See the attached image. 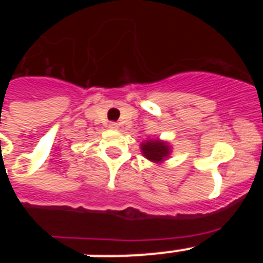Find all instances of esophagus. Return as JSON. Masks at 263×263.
Wrapping results in <instances>:
<instances>
[{
    "label": "esophagus",
    "instance_id": "1",
    "mask_svg": "<svg viewBox=\"0 0 263 263\" xmlns=\"http://www.w3.org/2000/svg\"><path fill=\"white\" fill-rule=\"evenodd\" d=\"M109 127L113 130H116V129H118V125L116 124V122H110V124H109Z\"/></svg>",
    "mask_w": 263,
    "mask_h": 263
}]
</instances>
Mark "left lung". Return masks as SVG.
I'll return each mask as SVG.
<instances>
[{"instance_id":"1","label":"left lung","mask_w":263,"mask_h":263,"mask_svg":"<svg viewBox=\"0 0 263 263\" xmlns=\"http://www.w3.org/2000/svg\"><path fill=\"white\" fill-rule=\"evenodd\" d=\"M141 153L150 162L160 164L166 159H168L173 153V146L163 139L148 138L141 143Z\"/></svg>"}]
</instances>
